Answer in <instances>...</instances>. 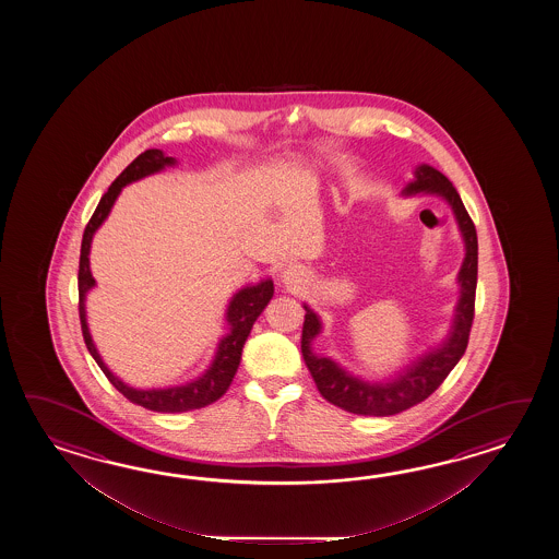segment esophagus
<instances>
[{
  "label": "esophagus",
  "instance_id": "34e87169",
  "mask_svg": "<svg viewBox=\"0 0 559 559\" xmlns=\"http://www.w3.org/2000/svg\"><path fill=\"white\" fill-rule=\"evenodd\" d=\"M282 282H284L285 287H289V289H301L304 285H306V272H304V267L301 265H297V263H289V265H285L284 272H282Z\"/></svg>",
  "mask_w": 559,
  "mask_h": 559
}]
</instances>
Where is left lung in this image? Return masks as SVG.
I'll use <instances>...</instances> for the list:
<instances>
[{
	"instance_id": "8db88e82",
	"label": "left lung",
	"mask_w": 559,
	"mask_h": 559,
	"mask_svg": "<svg viewBox=\"0 0 559 559\" xmlns=\"http://www.w3.org/2000/svg\"><path fill=\"white\" fill-rule=\"evenodd\" d=\"M419 191L438 193L452 205L465 241L464 263L457 275L462 296L455 308L452 332L438 349L429 352L428 356L419 357L414 366L404 369L395 380L388 383H368V381L357 380L330 357L316 356L311 352V342L321 332V321L308 306H304L308 311L304 320V332H301L304 361L321 395L330 404L337 405L349 414L393 416L421 404L450 376L455 364L464 356L465 347L469 342V332L474 323L475 285H477V234H475L474 222L467 214L460 193L453 188L452 181L438 169L429 166L417 167L416 179L407 183L404 193L409 195Z\"/></svg>"
}]
</instances>
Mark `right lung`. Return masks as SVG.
Listing matches in <instances>:
<instances>
[{
	"label": "right lung",
	"instance_id": "obj_1",
	"mask_svg": "<svg viewBox=\"0 0 559 559\" xmlns=\"http://www.w3.org/2000/svg\"><path fill=\"white\" fill-rule=\"evenodd\" d=\"M174 164H176V159L167 157L164 152L145 150L119 174L118 179L109 186V190L104 193V198L97 203L92 219L85 226L82 253H80V272H78L82 333H84L85 345L94 357L95 364L106 373L109 383L119 393H123L131 404L142 405L145 409L162 412V414H181V412L200 409L205 405L214 404L227 392L229 383L238 371L241 349H243V344L250 335L251 328L274 296V282L272 280H265L262 284L248 285V287L239 289L227 306L226 320L229 323V333L226 337H222V342L217 345V352H215L214 361H212L210 369L203 373L202 378H198L191 383L166 388V390H133L130 385H126L123 381L118 380L107 369L106 364L102 361V357L95 349L92 335L87 330V321H85V294L95 285V280L92 277V272H90V258H87L90 248H92V238H94L95 229L104 224L107 214L111 212V205L118 200L119 191L123 186H128L135 179L145 178L150 174H155V171H159L166 166H174Z\"/></svg>",
	"mask_w": 559,
	"mask_h": 559
}]
</instances>
